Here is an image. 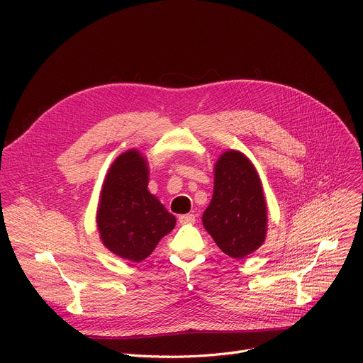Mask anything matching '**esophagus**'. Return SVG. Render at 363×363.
<instances>
[{
  "mask_svg": "<svg viewBox=\"0 0 363 363\" xmlns=\"http://www.w3.org/2000/svg\"><path fill=\"white\" fill-rule=\"evenodd\" d=\"M178 220H179V223H181V225H193V223L196 222V216H194L193 213L181 215V216L178 218Z\"/></svg>",
  "mask_w": 363,
  "mask_h": 363,
  "instance_id": "1",
  "label": "esophagus"
}]
</instances>
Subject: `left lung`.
I'll list each match as a JSON object with an SVG mask.
<instances>
[{"mask_svg":"<svg viewBox=\"0 0 363 363\" xmlns=\"http://www.w3.org/2000/svg\"><path fill=\"white\" fill-rule=\"evenodd\" d=\"M201 220L230 257L244 259L264 242L268 206L257 170L241 151L228 150L215 163L213 197Z\"/></svg>","mask_w":363,"mask_h":363,"instance_id":"1","label":"left lung"}]
</instances>
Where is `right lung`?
Segmentation results:
<instances>
[{
    "mask_svg": "<svg viewBox=\"0 0 363 363\" xmlns=\"http://www.w3.org/2000/svg\"><path fill=\"white\" fill-rule=\"evenodd\" d=\"M148 162L135 148L108 167L97 207L100 240L125 260L140 263L175 228V216L148 191Z\"/></svg>",
    "mask_w": 363,
    "mask_h": 363,
    "instance_id": "obj_1",
    "label": "right lung"
}]
</instances>
